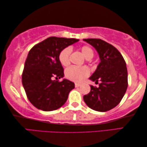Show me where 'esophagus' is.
Instances as JSON below:
<instances>
[{"label": "esophagus", "instance_id": "34e87169", "mask_svg": "<svg viewBox=\"0 0 147 147\" xmlns=\"http://www.w3.org/2000/svg\"><path fill=\"white\" fill-rule=\"evenodd\" d=\"M80 85H81L80 83H75V86H76V87H80Z\"/></svg>", "mask_w": 147, "mask_h": 147}]
</instances>
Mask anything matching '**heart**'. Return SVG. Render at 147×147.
<instances>
[{
    "mask_svg": "<svg viewBox=\"0 0 147 147\" xmlns=\"http://www.w3.org/2000/svg\"><path fill=\"white\" fill-rule=\"evenodd\" d=\"M81 51L87 59H91L94 55L93 51L89 46H83ZM72 49L70 47H67L62 49L58 55V59L63 66H67L69 64V56H70ZM90 74L89 69L87 67L70 66L66 70V76L69 80L76 82H81L89 76Z\"/></svg>",
    "mask_w": 147,
    "mask_h": 147,
    "instance_id": "b5f03b06",
    "label": "heart"
}]
</instances>
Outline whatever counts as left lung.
I'll list each match as a JSON object with an SVG mask.
<instances>
[{"instance_id": "left-lung-1", "label": "left lung", "mask_w": 147, "mask_h": 147, "mask_svg": "<svg viewBox=\"0 0 147 147\" xmlns=\"http://www.w3.org/2000/svg\"><path fill=\"white\" fill-rule=\"evenodd\" d=\"M98 52L100 62L89 79L99 83L91 85V91L83 96L85 102L91 109L107 112L120 102L127 88V70L122 55L112 45L100 39H85Z\"/></svg>"}]
</instances>
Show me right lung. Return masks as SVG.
Returning <instances> with one entry per match:
<instances>
[{"label":"right lung","mask_w":147,"mask_h":147,"mask_svg":"<svg viewBox=\"0 0 147 147\" xmlns=\"http://www.w3.org/2000/svg\"><path fill=\"white\" fill-rule=\"evenodd\" d=\"M78 40L51 37L29 51L22 73V84L29 100L38 109L57 110L64 105L69 92L75 87L70 81L57 80L64 77L58 55L62 49Z\"/></svg>","instance_id":"obj_1"}]
</instances>
